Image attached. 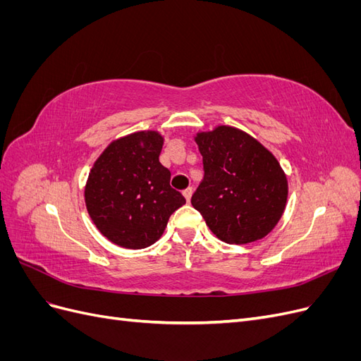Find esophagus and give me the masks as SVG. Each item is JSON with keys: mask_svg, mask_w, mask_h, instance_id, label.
Returning <instances> with one entry per match:
<instances>
[{"mask_svg": "<svg viewBox=\"0 0 361 361\" xmlns=\"http://www.w3.org/2000/svg\"><path fill=\"white\" fill-rule=\"evenodd\" d=\"M183 197L187 199V202H190V199H191V195H192V188L191 187H188L187 190H183Z\"/></svg>", "mask_w": 361, "mask_h": 361, "instance_id": "obj_1", "label": "esophagus"}]
</instances>
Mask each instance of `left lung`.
<instances>
[{"instance_id": "obj_1", "label": "left lung", "mask_w": 361, "mask_h": 361, "mask_svg": "<svg viewBox=\"0 0 361 361\" xmlns=\"http://www.w3.org/2000/svg\"><path fill=\"white\" fill-rule=\"evenodd\" d=\"M203 179L191 197L211 232L227 244L267 236L285 211L288 180L279 161L257 140L232 126L195 137Z\"/></svg>"}]
</instances>
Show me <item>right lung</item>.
Here are the masks:
<instances>
[{"label":"right lung","mask_w":361,"mask_h":361,"mask_svg":"<svg viewBox=\"0 0 361 361\" xmlns=\"http://www.w3.org/2000/svg\"><path fill=\"white\" fill-rule=\"evenodd\" d=\"M164 138L141 130L118 138L96 159L85 185V206L105 238L130 248L157 243L170 215L185 203L159 162Z\"/></svg>","instance_id":"1"}]
</instances>
